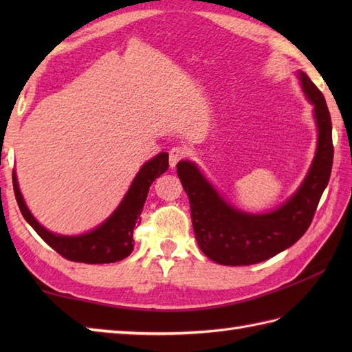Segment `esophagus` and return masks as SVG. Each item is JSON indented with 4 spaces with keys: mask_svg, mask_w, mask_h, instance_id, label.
I'll list each match as a JSON object with an SVG mask.
<instances>
[{
    "mask_svg": "<svg viewBox=\"0 0 352 352\" xmlns=\"http://www.w3.org/2000/svg\"><path fill=\"white\" fill-rule=\"evenodd\" d=\"M186 154H188V151H186V148H183V146H174L169 151V166L172 168V169H175V166H177V163L180 162V160H183L184 157H186Z\"/></svg>",
    "mask_w": 352,
    "mask_h": 352,
    "instance_id": "esophagus-1",
    "label": "esophagus"
}]
</instances>
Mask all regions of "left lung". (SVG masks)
<instances>
[{"mask_svg": "<svg viewBox=\"0 0 352 352\" xmlns=\"http://www.w3.org/2000/svg\"><path fill=\"white\" fill-rule=\"evenodd\" d=\"M313 106L316 153L300 188L281 206L266 213H250L230 204L207 180L197 163L182 160L177 174L188 193L192 226L201 251L219 265H256L290 248L310 227L333 166L331 118L324 95L302 71L296 72Z\"/></svg>", "mask_w": 352, "mask_h": 352, "instance_id": "1", "label": "left lung"}]
</instances>
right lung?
<instances>
[{"label": "right lung", "instance_id": "obj_1", "mask_svg": "<svg viewBox=\"0 0 352 352\" xmlns=\"http://www.w3.org/2000/svg\"><path fill=\"white\" fill-rule=\"evenodd\" d=\"M169 155L168 153H160L151 160L144 163V166L134 177L131 186L126 190L125 197L116 207V210L109 218L100 223L98 227L77 236H63L52 233V231L42 227L36 221L32 212L24 201L19 190L16 172L13 170V190L16 197L19 210L24 219L33 227V230L47 242L52 250L57 251L62 257L71 261H80L87 265L115 263V261L129 257L134 248L133 231L140 222L142 208L148 197L149 186L157 177L168 170Z\"/></svg>", "mask_w": 352, "mask_h": 352}]
</instances>
